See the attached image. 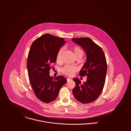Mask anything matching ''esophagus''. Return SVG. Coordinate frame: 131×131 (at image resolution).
Wrapping results in <instances>:
<instances>
[{
	"instance_id": "1",
	"label": "esophagus",
	"mask_w": 131,
	"mask_h": 131,
	"mask_svg": "<svg viewBox=\"0 0 131 131\" xmlns=\"http://www.w3.org/2000/svg\"><path fill=\"white\" fill-rule=\"evenodd\" d=\"M71 80V79H70V78H67V80H68V81H69V80Z\"/></svg>"
}]
</instances>
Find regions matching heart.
Listing matches in <instances>:
<instances>
[{
	"mask_svg": "<svg viewBox=\"0 0 131 131\" xmlns=\"http://www.w3.org/2000/svg\"><path fill=\"white\" fill-rule=\"evenodd\" d=\"M72 50L75 57L78 56H81L82 57L84 55L83 50L79 46L76 45V46H73L72 48ZM63 52V49L62 48H60L58 51L56 55V61L57 62H59L61 61ZM76 71H77V68L71 65H69V64L65 65L61 69V72L63 74L67 75H70V76L74 75Z\"/></svg>",
	"mask_w": 131,
	"mask_h": 131,
	"instance_id": "heart-1",
	"label": "heart"
}]
</instances>
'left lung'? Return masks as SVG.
<instances>
[{"label":"left lung","instance_id":"8db88e82","mask_svg":"<svg viewBox=\"0 0 131 131\" xmlns=\"http://www.w3.org/2000/svg\"><path fill=\"white\" fill-rule=\"evenodd\" d=\"M72 40L86 53L87 60L79 75H87L88 78L83 84L78 78L73 79L75 86L73 94L79 102L89 103L96 100L103 90L107 72L106 58L102 48L89 38H73Z\"/></svg>","mask_w":131,"mask_h":131}]
</instances>
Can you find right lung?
I'll return each mask as SVG.
<instances>
[{
  "label": "right lung",
  "mask_w": 131,
  "mask_h": 131,
  "mask_svg": "<svg viewBox=\"0 0 131 131\" xmlns=\"http://www.w3.org/2000/svg\"><path fill=\"white\" fill-rule=\"evenodd\" d=\"M66 42L63 38L46 34L38 38L31 46L27 60L28 76L36 96L43 102L54 101L67 81L61 75L54 79L49 75L57 52Z\"/></svg>",
  "instance_id": "add662e5"
}]
</instances>
